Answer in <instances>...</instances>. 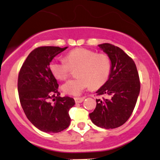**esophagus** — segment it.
<instances>
[{
	"instance_id": "obj_1",
	"label": "esophagus",
	"mask_w": 160,
	"mask_h": 160,
	"mask_svg": "<svg viewBox=\"0 0 160 160\" xmlns=\"http://www.w3.org/2000/svg\"><path fill=\"white\" fill-rule=\"evenodd\" d=\"M74 100H75L76 103H80L84 100V98H75Z\"/></svg>"
}]
</instances>
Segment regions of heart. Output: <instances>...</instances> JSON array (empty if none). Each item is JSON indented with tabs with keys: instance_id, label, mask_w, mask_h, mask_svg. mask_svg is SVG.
I'll list each match as a JSON object with an SVG mask.
<instances>
[{
	"instance_id": "1",
	"label": "heart",
	"mask_w": 160,
	"mask_h": 160,
	"mask_svg": "<svg viewBox=\"0 0 160 160\" xmlns=\"http://www.w3.org/2000/svg\"><path fill=\"white\" fill-rule=\"evenodd\" d=\"M78 68V78L70 80L62 86L64 93L79 96L92 86L100 88L106 83L112 72V60L108 54L97 53L86 48L72 49L65 57V60H54L50 62L49 69L58 80H65L72 69Z\"/></svg>"
}]
</instances>
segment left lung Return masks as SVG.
Wrapping results in <instances>:
<instances>
[{
  "label": "left lung",
  "mask_w": 160,
  "mask_h": 160,
  "mask_svg": "<svg viewBox=\"0 0 160 160\" xmlns=\"http://www.w3.org/2000/svg\"><path fill=\"white\" fill-rule=\"evenodd\" d=\"M112 60V72L108 80L97 91V95L108 98L96 100L97 106L89 117L100 128H118L132 114L136 106L140 82L136 64L120 48L110 43L98 45Z\"/></svg>",
  "instance_id": "left-lung-1"
}]
</instances>
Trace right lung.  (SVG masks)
<instances>
[{
  "mask_svg": "<svg viewBox=\"0 0 160 160\" xmlns=\"http://www.w3.org/2000/svg\"><path fill=\"white\" fill-rule=\"evenodd\" d=\"M66 48H36L28 55L18 74V90L22 108L28 120L43 132H60L70 125L68 111L75 102L69 97H60L59 86L49 69L54 57Z\"/></svg>",
  "mask_w": 160,
  "mask_h": 160,
  "instance_id": "obj_1",
  "label": "right lung"
}]
</instances>
